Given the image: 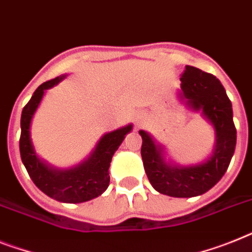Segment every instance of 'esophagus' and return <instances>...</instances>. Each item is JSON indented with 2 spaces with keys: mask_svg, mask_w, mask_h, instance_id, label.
<instances>
[{
  "mask_svg": "<svg viewBox=\"0 0 252 252\" xmlns=\"http://www.w3.org/2000/svg\"><path fill=\"white\" fill-rule=\"evenodd\" d=\"M136 121H139V120H138V118H136Z\"/></svg>",
  "mask_w": 252,
  "mask_h": 252,
  "instance_id": "esophagus-1",
  "label": "esophagus"
}]
</instances>
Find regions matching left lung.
<instances>
[{
    "label": "left lung",
    "mask_w": 252,
    "mask_h": 252,
    "mask_svg": "<svg viewBox=\"0 0 252 252\" xmlns=\"http://www.w3.org/2000/svg\"><path fill=\"white\" fill-rule=\"evenodd\" d=\"M180 81V103L213 126L215 143L211 155L194 165H179L167 158L165 145L149 132L140 130L139 134L143 139V165L152 187L166 196L190 198L210 190L223 178L236 149L237 131L232 103L215 76L187 65Z\"/></svg>",
    "instance_id": "1"
}]
</instances>
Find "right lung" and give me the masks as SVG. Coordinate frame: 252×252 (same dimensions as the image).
<instances>
[{"instance_id": "1", "label": "right lung", "mask_w": 252, "mask_h": 252, "mask_svg": "<svg viewBox=\"0 0 252 252\" xmlns=\"http://www.w3.org/2000/svg\"><path fill=\"white\" fill-rule=\"evenodd\" d=\"M66 74L43 82L33 93L31 100L23 108L20 118V157L29 176L39 190L51 198L64 203H81L96 198L109 186V166L112 157L122 144L125 136L131 132L132 124L104 134L95 148L80 163L66 168L49 165L36 153L31 138V125L37 108L46 90L62 82Z\"/></svg>"}]
</instances>
